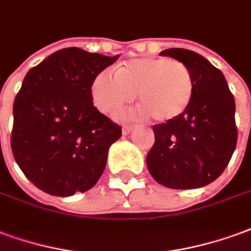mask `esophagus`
I'll return each mask as SVG.
<instances>
[{
	"instance_id": "34e87169",
	"label": "esophagus",
	"mask_w": 251,
	"mask_h": 251,
	"mask_svg": "<svg viewBox=\"0 0 251 251\" xmlns=\"http://www.w3.org/2000/svg\"><path fill=\"white\" fill-rule=\"evenodd\" d=\"M132 129H133V126H127V124H126V126H123V133H124V135H128V133L131 132Z\"/></svg>"
}]
</instances>
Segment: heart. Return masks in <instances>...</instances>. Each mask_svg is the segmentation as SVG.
Segmentation results:
<instances>
[{
  "mask_svg": "<svg viewBox=\"0 0 251 251\" xmlns=\"http://www.w3.org/2000/svg\"><path fill=\"white\" fill-rule=\"evenodd\" d=\"M193 73L182 61L167 57L133 58L116 72L104 69L92 83L95 105L107 115H118L135 99L155 122L182 116L194 96Z\"/></svg>",
  "mask_w": 251,
  "mask_h": 251,
  "instance_id": "1",
  "label": "heart"
}]
</instances>
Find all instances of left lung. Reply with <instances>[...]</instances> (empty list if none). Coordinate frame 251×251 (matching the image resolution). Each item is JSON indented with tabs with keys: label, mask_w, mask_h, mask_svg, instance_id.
Instances as JSON below:
<instances>
[{
	"label": "left lung",
	"mask_w": 251,
	"mask_h": 251,
	"mask_svg": "<svg viewBox=\"0 0 251 251\" xmlns=\"http://www.w3.org/2000/svg\"><path fill=\"white\" fill-rule=\"evenodd\" d=\"M160 54L186 64L195 89L182 116L152 127L155 143L146 159L148 171L166 187H203L225 171L237 147L234 96L223 73L198 53L171 48Z\"/></svg>",
	"instance_id": "left-lung-1"
}]
</instances>
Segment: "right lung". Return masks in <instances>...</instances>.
I'll return each instance as SVG.
<instances>
[{
    "instance_id": "1",
    "label": "right lung",
    "mask_w": 251,
    "mask_h": 251,
    "mask_svg": "<svg viewBox=\"0 0 251 251\" xmlns=\"http://www.w3.org/2000/svg\"><path fill=\"white\" fill-rule=\"evenodd\" d=\"M118 57L65 48L24 78L13 104L12 152L25 176L47 194L84 193L101 176L122 127L93 107L92 83Z\"/></svg>"
}]
</instances>
